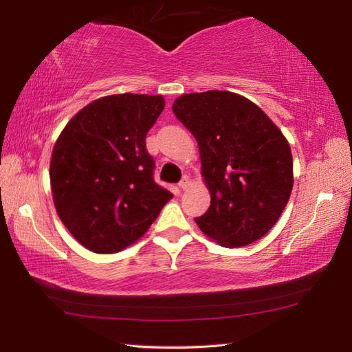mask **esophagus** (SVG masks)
Wrapping results in <instances>:
<instances>
[{
  "instance_id": "esophagus-1",
  "label": "esophagus",
  "mask_w": 352,
  "mask_h": 352,
  "mask_svg": "<svg viewBox=\"0 0 352 352\" xmlns=\"http://www.w3.org/2000/svg\"><path fill=\"white\" fill-rule=\"evenodd\" d=\"M192 184V180H190V177L189 175H183V178H182V182H180V189H183V190H186V189H189V186Z\"/></svg>"
}]
</instances>
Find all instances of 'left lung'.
Returning <instances> with one entry per match:
<instances>
[{
	"label": "left lung",
	"mask_w": 352,
	"mask_h": 352,
	"mask_svg": "<svg viewBox=\"0 0 352 352\" xmlns=\"http://www.w3.org/2000/svg\"><path fill=\"white\" fill-rule=\"evenodd\" d=\"M172 110L198 142L212 198L197 226L227 248L258 241L278 221L294 188L287 139L257 104L234 92L183 94Z\"/></svg>",
	"instance_id": "8db88e82"
}]
</instances>
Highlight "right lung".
I'll return each instance as SVG.
<instances>
[{
  "instance_id": "right-lung-1",
  "label": "right lung",
  "mask_w": 352,
  "mask_h": 352,
  "mask_svg": "<svg viewBox=\"0 0 352 352\" xmlns=\"http://www.w3.org/2000/svg\"><path fill=\"white\" fill-rule=\"evenodd\" d=\"M163 109L162 95H107L74 115L57 138L52 201L89 251L113 254L136 243L174 197L154 183L145 142Z\"/></svg>"
}]
</instances>
